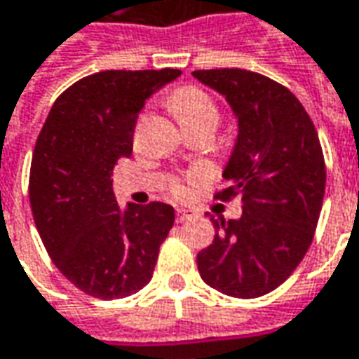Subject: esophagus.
<instances>
[{
    "label": "esophagus",
    "mask_w": 359,
    "mask_h": 359,
    "mask_svg": "<svg viewBox=\"0 0 359 359\" xmlns=\"http://www.w3.org/2000/svg\"><path fill=\"white\" fill-rule=\"evenodd\" d=\"M194 217V213L189 211V209H184V208H180L177 211H175V219L180 221V223H184V221H189V219Z\"/></svg>",
    "instance_id": "esophagus-1"
}]
</instances>
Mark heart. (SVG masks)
<instances>
[{"mask_svg": "<svg viewBox=\"0 0 359 359\" xmlns=\"http://www.w3.org/2000/svg\"><path fill=\"white\" fill-rule=\"evenodd\" d=\"M170 108L180 120V124L205 116L213 118L217 122V108L213 104V100L196 86H185L174 93L170 98Z\"/></svg>", "mask_w": 359, "mask_h": 359, "instance_id": "b5f03b06", "label": "heart"}]
</instances>
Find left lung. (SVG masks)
Masks as SVG:
<instances>
[{
    "label": "left lung",
    "instance_id": "8db88e82",
    "mask_svg": "<svg viewBox=\"0 0 359 359\" xmlns=\"http://www.w3.org/2000/svg\"><path fill=\"white\" fill-rule=\"evenodd\" d=\"M225 96L237 118L219 199L241 194L239 219L213 221L215 239L197 255L205 285L235 298H257L283 285L309 251L318 225L326 168L318 134L283 84L245 69L194 71Z\"/></svg>",
    "mask_w": 359,
    "mask_h": 359
}]
</instances>
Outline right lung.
Masks as SVG:
<instances>
[{
  "label": "right lung",
  "mask_w": 359,
  "mask_h": 359,
  "mask_svg": "<svg viewBox=\"0 0 359 359\" xmlns=\"http://www.w3.org/2000/svg\"><path fill=\"white\" fill-rule=\"evenodd\" d=\"M182 74L102 71L69 86L50 108L31 160L29 199L45 249L76 288L102 300L150 283L175 211L168 203L120 208L110 174L132 154L146 100Z\"/></svg>",
  "instance_id": "right-lung-1"
}]
</instances>
